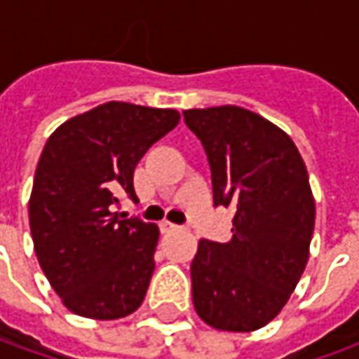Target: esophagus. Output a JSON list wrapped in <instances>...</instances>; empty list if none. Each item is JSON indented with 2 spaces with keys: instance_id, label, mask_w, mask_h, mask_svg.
<instances>
[{
  "instance_id": "1",
  "label": "esophagus",
  "mask_w": 359,
  "mask_h": 359,
  "mask_svg": "<svg viewBox=\"0 0 359 359\" xmlns=\"http://www.w3.org/2000/svg\"><path fill=\"white\" fill-rule=\"evenodd\" d=\"M159 229H161V233H172V231H177V229H179V225L169 223V221H161V223H159Z\"/></svg>"
}]
</instances>
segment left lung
Listing matches in <instances>:
<instances>
[{
  "label": "left lung",
  "instance_id": "left-lung-1",
  "mask_svg": "<svg viewBox=\"0 0 359 359\" xmlns=\"http://www.w3.org/2000/svg\"><path fill=\"white\" fill-rule=\"evenodd\" d=\"M182 115L210 161L213 203L234 211L231 241L198 242L196 313L219 331H256L285 308L308 264V169L290 136L257 113L221 105Z\"/></svg>",
  "mask_w": 359,
  "mask_h": 359
}]
</instances>
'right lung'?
<instances>
[{"mask_svg":"<svg viewBox=\"0 0 359 359\" xmlns=\"http://www.w3.org/2000/svg\"><path fill=\"white\" fill-rule=\"evenodd\" d=\"M180 113L107 102L51 134L28 202L30 233L43 275L69 311L118 319L140 308L156 269L159 229L118 219L144 154L179 125Z\"/></svg>","mask_w":359,"mask_h":359,"instance_id":"add662e5","label":"right lung"}]
</instances>
